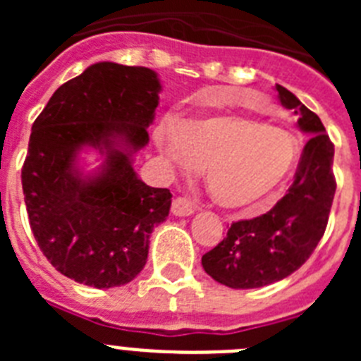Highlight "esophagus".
Returning <instances> with one entry per match:
<instances>
[{
  "label": "esophagus",
  "instance_id": "esophagus-1",
  "mask_svg": "<svg viewBox=\"0 0 361 361\" xmlns=\"http://www.w3.org/2000/svg\"><path fill=\"white\" fill-rule=\"evenodd\" d=\"M171 213L175 216H190L195 213V206L190 202V200L183 199V197H177L171 204Z\"/></svg>",
  "mask_w": 361,
  "mask_h": 361
}]
</instances>
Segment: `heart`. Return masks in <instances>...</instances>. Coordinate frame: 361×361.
<instances>
[{"label": "heart", "mask_w": 361, "mask_h": 361, "mask_svg": "<svg viewBox=\"0 0 361 361\" xmlns=\"http://www.w3.org/2000/svg\"><path fill=\"white\" fill-rule=\"evenodd\" d=\"M155 141L180 171L204 166V184L219 206L250 208L282 184L295 164L291 133L251 117L202 116L180 124H159Z\"/></svg>", "instance_id": "b5f03b06"}]
</instances>
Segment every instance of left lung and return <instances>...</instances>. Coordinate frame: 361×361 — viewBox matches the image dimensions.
<instances>
[{"label": "left lung", "mask_w": 361, "mask_h": 361, "mask_svg": "<svg viewBox=\"0 0 361 361\" xmlns=\"http://www.w3.org/2000/svg\"><path fill=\"white\" fill-rule=\"evenodd\" d=\"M283 108L309 135L288 193L264 215L233 222L228 237L202 257L204 271L231 289H255L286 279L311 257L329 220L336 183L334 146L314 111L275 85Z\"/></svg>", "instance_id": "left-lung-1"}]
</instances>
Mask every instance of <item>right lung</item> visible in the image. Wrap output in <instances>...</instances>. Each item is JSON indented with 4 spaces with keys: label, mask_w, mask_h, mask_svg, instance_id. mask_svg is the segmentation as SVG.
Returning <instances> with one entry per match:
<instances>
[{
    "label": "right lung",
    "mask_w": 361,
    "mask_h": 361,
    "mask_svg": "<svg viewBox=\"0 0 361 361\" xmlns=\"http://www.w3.org/2000/svg\"><path fill=\"white\" fill-rule=\"evenodd\" d=\"M162 90L145 66L101 61L54 92L32 124L21 170L28 220L39 250L68 279L97 289L132 282L149 237L168 219L171 193L135 171ZM99 164L86 172L80 153Z\"/></svg>",
    "instance_id": "add662e5"
}]
</instances>
